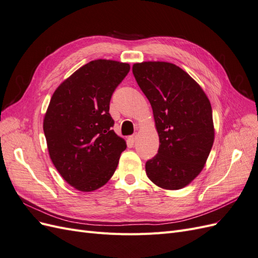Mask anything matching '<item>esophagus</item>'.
<instances>
[{
	"instance_id": "34e87169",
	"label": "esophagus",
	"mask_w": 258,
	"mask_h": 258,
	"mask_svg": "<svg viewBox=\"0 0 258 258\" xmlns=\"http://www.w3.org/2000/svg\"><path fill=\"white\" fill-rule=\"evenodd\" d=\"M137 139H138V135L136 134V135H134V136L129 137V141H130L131 143H135V142L137 141Z\"/></svg>"
}]
</instances>
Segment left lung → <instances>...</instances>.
<instances>
[{
  "label": "left lung",
  "instance_id": "8db88e82",
  "mask_svg": "<svg viewBox=\"0 0 258 258\" xmlns=\"http://www.w3.org/2000/svg\"><path fill=\"white\" fill-rule=\"evenodd\" d=\"M132 73L152 105L159 136L158 154L146 161V174L163 189H181L199 175L214 142L210 100L192 77L170 62L135 63Z\"/></svg>",
  "mask_w": 258,
  "mask_h": 258
}]
</instances>
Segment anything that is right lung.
<instances>
[{"label": "right lung", "mask_w": 258, "mask_h": 258, "mask_svg": "<svg viewBox=\"0 0 258 258\" xmlns=\"http://www.w3.org/2000/svg\"><path fill=\"white\" fill-rule=\"evenodd\" d=\"M130 71L123 62L98 59L83 66L54 90L43 129L50 159L64 181L81 191L105 185L126 141L112 127L110 101Z\"/></svg>", "instance_id": "add662e5"}]
</instances>
